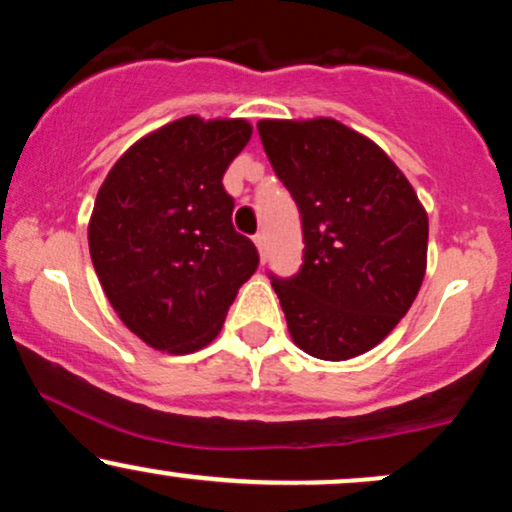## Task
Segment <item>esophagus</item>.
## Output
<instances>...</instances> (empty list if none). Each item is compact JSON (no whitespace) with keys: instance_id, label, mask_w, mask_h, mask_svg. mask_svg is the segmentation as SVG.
I'll return each mask as SVG.
<instances>
[{"instance_id":"esophagus-1","label":"esophagus","mask_w":512,"mask_h":512,"mask_svg":"<svg viewBox=\"0 0 512 512\" xmlns=\"http://www.w3.org/2000/svg\"><path fill=\"white\" fill-rule=\"evenodd\" d=\"M255 245H257V252H260V260L264 262L267 260V238H264V233H257Z\"/></svg>"}]
</instances>
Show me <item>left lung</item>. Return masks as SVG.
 Instances as JSON below:
<instances>
[{"label":"left lung","instance_id":"left-lung-1","mask_svg":"<svg viewBox=\"0 0 512 512\" xmlns=\"http://www.w3.org/2000/svg\"><path fill=\"white\" fill-rule=\"evenodd\" d=\"M257 129L303 221L301 272L272 281L293 344L322 361L366 354L424 284V204L373 139L334 117L260 120Z\"/></svg>","mask_w":512,"mask_h":512}]
</instances>
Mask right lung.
<instances>
[{
	"label": "right lung",
	"instance_id": "right-lung-1",
	"mask_svg": "<svg viewBox=\"0 0 512 512\" xmlns=\"http://www.w3.org/2000/svg\"><path fill=\"white\" fill-rule=\"evenodd\" d=\"M252 137L243 117L187 115L134 142L105 175L88 250L129 332L168 354L214 342L255 274L250 238L233 228L223 173Z\"/></svg>",
	"mask_w": 512,
	"mask_h": 512
}]
</instances>
